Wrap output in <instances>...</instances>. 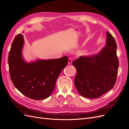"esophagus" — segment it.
Instances as JSON below:
<instances>
[{
  "mask_svg": "<svg viewBox=\"0 0 129 129\" xmlns=\"http://www.w3.org/2000/svg\"><path fill=\"white\" fill-rule=\"evenodd\" d=\"M72 62H73V60L72 58H69L68 59V64H71L72 63Z\"/></svg>",
  "mask_w": 129,
  "mask_h": 129,
  "instance_id": "esophagus-1",
  "label": "esophagus"
}]
</instances>
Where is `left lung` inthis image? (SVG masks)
<instances>
[{
  "mask_svg": "<svg viewBox=\"0 0 129 129\" xmlns=\"http://www.w3.org/2000/svg\"><path fill=\"white\" fill-rule=\"evenodd\" d=\"M107 44L100 53L80 56L72 64L76 68L74 84L77 91L85 98L96 99L113 88L119 67L114 38L107 32Z\"/></svg>",
  "mask_w": 129,
  "mask_h": 129,
  "instance_id": "8db88e82",
  "label": "left lung"
}]
</instances>
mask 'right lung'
Masks as SVG:
<instances>
[{"label":"right lung","mask_w":129,"mask_h":129,"mask_svg":"<svg viewBox=\"0 0 129 129\" xmlns=\"http://www.w3.org/2000/svg\"><path fill=\"white\" fill-rule=\"evenodd\" d=\"M22 35L19 34L12 44L9 54V73L12 82L23 95L34 100L47 98L55 87L57 79L68 62L67 56L27 63L23 60Z\"/></svg>","instance_id":"obj_1"}]
</instances>
